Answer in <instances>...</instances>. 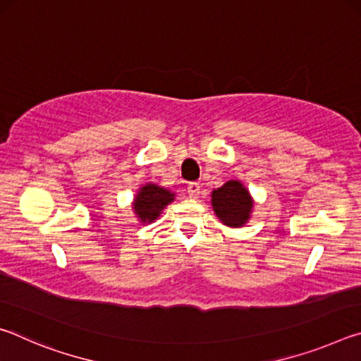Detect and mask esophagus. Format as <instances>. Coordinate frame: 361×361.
<instances>
[{
    "mask_svg": "<svg viewBox=\"0 0 361 361\" xmlns=\"http://www.w3.org/2000/svg\"><path fill=\"white\" fill-rule=\"evenodd\" d=\"M188 194H189V197L197 199V197H199V194H200V186H199V183H195V181L189 183V185H188Z\"/></svg>",
    "mask_w": 361,
    "mask_h": 361,
    "instance_id": "obj_1",
    "label": "esophagus"
}]
</instances>
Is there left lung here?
Listing matches in <instances>:
<instances>
[{
	"label": "left lung",
	"mask_w": 361,
	"mask_h": 361,
	"mask_svg": "<svg viewBox=\"0 0 361 361\" xmlns=\"http://www.w3.org/2000/svg\"><path fill=\"white\" fill-rule=\"evenodd\" d=\"M212 205L216 216L226 226L239 228V226L245 224L250 218V210H252L253 202L247 189L242 186V183L231 180L213 191Z\"/></svg>",
	"instance_id": "left-lung-1"
}]
</instances>
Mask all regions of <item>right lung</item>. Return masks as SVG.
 <instances>
[{
  "label": "right lung",
  "instance_id": "right-lung-1",
  "mask_svg": "<svg viewBox=\"0 0 361 361\" xmlns=\"http://www.w3.org/2000/svg\"><path fill=\"white\" fill-rule=\"evenodd\" d=\"M172 200L173 192L156 185H146L137 194L133 209L143 223H151L152 219L161 215L164 207L169 205Z\"/></svg>",
  "mask_w": 361,
  "mask_h": 361
}]
</instances>
